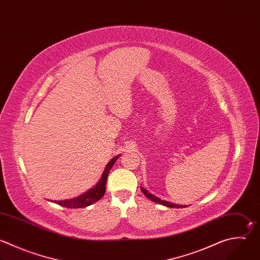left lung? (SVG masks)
I'll return each instance as SVG.
<instances>
[{
    "mask_svg": "<svg viewBox=\"0 0 260 260\" xmlns=\"http://www.w3.org/2000/svg\"><path fill=\"white\" fill-rule=\"evenodd\" d=\"M141 191L143 192V194H144L149 200H151V201H153V202H155V203H158V204H160V205H163V206H166V207H169V208H185V207H187L186 205L175 204V203H170V202H168V201L162 200V199L156 197L155 195L151 194L150 192H148V190H146V189L143 188V187H141Z\"/></svg>",
    "mask_w": 260,
    "mask_h": 260,
    "instance_id": "left-lung-1",
    "label": "left lung"
}]
</instances>
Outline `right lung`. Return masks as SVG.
Listing matches in <instances>:
<instances>
[{"mask_svg":"<svg viewBox=\"0 0 260 260\" xmlns=\"http://www.w3.org/2000/svg\"><path fill=\"white\" fill-rule=\"evenodd\" d=\"M120 157V154L113 157L108 164L106 165V167L104 168L103 174L99 180V182L90 190H88L86 192H84L83 194L72 198V199H67V200H60V201H53L51 200V202H54L60 206L66 207V208H82V207H86L90 206L93 203L99 201L105 194L106 191V183H107V178L110 172V169L112 168L113 164L115 163V161Z\"/></svg>","mask_w":260,"mask_h":260,"instance_id":"right-lung-1","label":"right lung"}]
</instances>
